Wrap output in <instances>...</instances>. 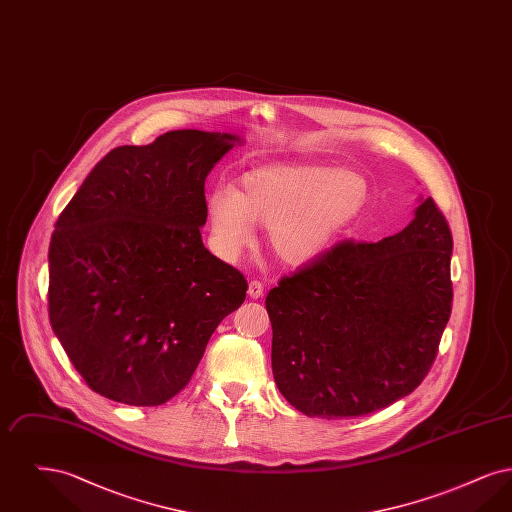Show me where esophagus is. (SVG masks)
<instances>
[{
  "instance_id": "esophagus-1",
  "label": "esophagus",
  "mask_w": 512,
  "mask_h": 512,
  "mask_svg": "<svg viewBox=\"0 0 512 512\" xmlns=\"http://www.w3.org/2000/svg\"><path fill=\"white\" fill-rule=\"evenodd\" d=\"M263 292H265V288H263V284H261L259 280H251V282H249L247 295H249L251 299H259V297H263Z\"/></svg>"
}]
</instances>
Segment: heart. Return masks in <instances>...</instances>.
<instances>
[{
    "label": "heart",
    "mask_w": 512,
    "mask_h": 512,
    "mask_svg": "<svg viewBox=\"0 0 512 512\" xmlns=\"http://www.w3.org/2000/svg\"><path fill=\"white\" fill-rule=\"evenodd\" d=\"M368 201L365 178L317 165H272L244 172L238 188H215L205 199L211 244L236 261L267 226L270 251L286 265H305L328 249Z\"/></svg>",
    "instance_id": "obj_1"
}]
</instances>
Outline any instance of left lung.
I'll use <instances>...</instances> for the list:
<instances>
[{"instance_id": "obj_1", "label": "left lung", "mask_w": 512, "mask_h": 512, "mask_svg": "<svg viewBox=\"0 0 512 512\" xmlns=\"http://www.w3.org/2000/svg\"><path fill=\"white\" fill-rule=\"evenodd\" d=\"M453 238L432 197L399 234L345 240L267 295L272 374L297 411L318 418L386 409L420 386L453 303Z\"/></svg>"}]
</instances>
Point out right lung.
I'll return each mask as SVG.
<instances>
[{"label": "right lung", "mask_w": 512, "mask_h": 512, "mask_svg": "<svg viewBox=\"0 0 512 512\" xmlns=\"http://www.w3.org/2000/svg\"><path fill=\"white\" fill-rule=\"evenodd\" d=\"M242 140L172 130L109 151L55 222L49 322L92 390L155 407L182 390L244 274L201 240L205 178Z\"/></svg>", "instance_id": "add662e5"}]
</instances>
